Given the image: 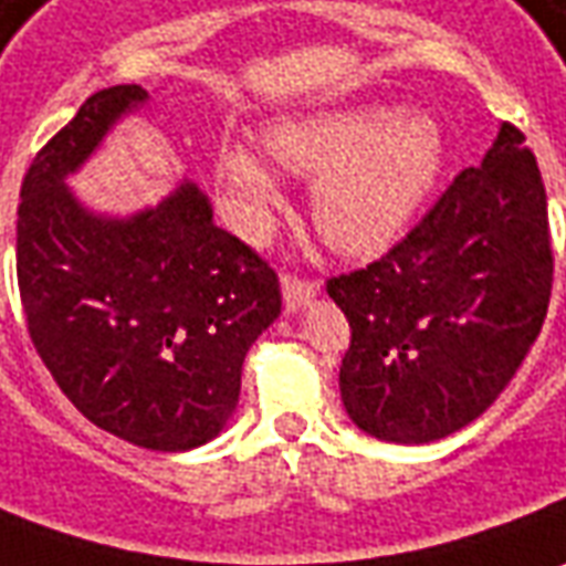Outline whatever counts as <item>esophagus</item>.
<instances>
[{"label": "esophagus", "mask_w": 566, "mask_h": 566, "mask_svg": "<svg viewBox=\"0 0 566 566\" xmlns=\"http://www.w3.org/2000/svg\"><path fill=\"white\" fill-rule=\"evenodd\" d=\"M318 291H322V284L318 282H306V279H296V275H284L282 279V294L287 312L310 306L312 300L318 296Z\"/></svg>", "instance_id": "obj_1"}]
</instances>
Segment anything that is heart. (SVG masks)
Instances as JSON below:
<instances>
[{
    "instance_id": "b5f03b06",
    "label": "heart",
    "mask_w": 566,
    "mask_h": 566,
    "mask_svg": "<svg viewBox=\"0 0 566 566\" xmlns=\"http://www.w3.org/2000/svg\"><path fill=\"white\" fill-rule=\"evenodd\" d=\"M270 156L312 184V220L339 254L389 251L432 196L444 168V132L429 113L365 104L282 118L266 132ZM217 171L251 229L284 201L272 161L227 140Z\"/></svg>"
}]
</instances>
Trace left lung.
Here are the masks:
<instances>
[{
  "instance_id": "1",
  "label": "left lung",
  "mask_w": 566,
  "mask_h": 566,
  "mask_svg": "<svg viewBox=\"0 0 566 566\" xmlns=\"http://www.w3.org/2000/svg\"><path fill=\"white\" fill-rule=\"evenodd\" d=\"M552 270L543 177L503 122L484 161L457 174L407 239L327 282L352 327L339 367L349 420L395 444L478 420L543 331Z\"/></svg>"
}]
</instances>
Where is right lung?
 I'll return each instance as SVG.
<instances>
[{
    "mask_svg": "<svg viewBox=\"0 0 566 566\" xmlns=\"http://www.w3.org/2000/svg\"><path fill=\"white\" fill-rule=\"evenodd\" d=\"M146 101L140 85L97 91L35 153L18 284L35 352L78 413L128 444L180 453L229 422L244 355L279 318L282 291L189 180L132 217L97 214L66 187Z\"/></svg>",
    "mask_w": 566,
    "mask_h": 566,
    "instance_id": "add662e5",
    "label": "right lung"
}]
</instances>
